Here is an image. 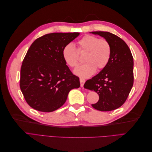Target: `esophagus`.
<instances>
[{
    "mask_svg": "<svg viewBox=\"0 0 152 152\" xmlns=\"http://www.w3.org/2000/svg\"><path fill=\"white\" fill-rule=\"evenodd\" d=\"M86 80L84 79H82V78H80V86L83 87L84 85Z\"/></svg>",
    "mask_w": 152,
    "mask_h": 152,
    "instance_id": "34e87169",
    "label": "esophagus"
}]
</instances>
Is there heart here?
<instances>
[{
  "label": "heart",
  "instance_id": "heart-1",
  "mask_svg": "<svg viewBox=\"0 0 152 152\" xmlns=\"http://www.w3.org/2000/svg\"><path fill=\"white\" fill-rule=\"evenodd\" d=\"M77 45V50L72 43L65 45L62 50L64 61L72 68L79 63L78 52L86 53L84 61L86 63L75 69V75L82 78L89 77L95 73L96 68L101 70L107 65L112 53L111 45L108 40L87 35L78 41Z\"/></svg>",
  "mask_w": 152,
  "mask_h": 152
}]
</instances>
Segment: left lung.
Segmentation results:
<instances>
[{
    "mask_svg": "<svg viewBox=\"0 0 152 152\" xmlns=\"http://www.w3.org/2000/svg\"><path fill=\"white\" fill-rule=\"evenodd\" d=\"M108 41L112 53L110 60L103 70L84 87L99 95L98 102L92 104L94 108L103 112L115 110L125 103L134 82L133 57L124 41L108 31H93Z\"/></svg>",
    "mask_w": 152,
    "mask_h": 152,
    "instance_id": "1",
    "label": "left lung"
}]
</instances>
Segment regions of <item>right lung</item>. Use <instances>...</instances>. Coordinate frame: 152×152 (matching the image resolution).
I'll use <instances>...</instances> for the list:
<instances>
[{
	"label": "right lung",
	"instance_id": "obj_1",
	"mask_svg": "<svg viewBox=\"0 0 152 152\" xmlns=\"http://www.w3.org/2000/svg\"><path fill=\"white\" fill-rule=\"evenodd\" d=\"M79 33H51L37 39L23 61L20 86L26 103L40 112H51L65 103L70 90L80 87L64 61L62 50Z\"/></svg>",
	"mask_w": 152,
	"mask_h": 152
}]
</instances>
